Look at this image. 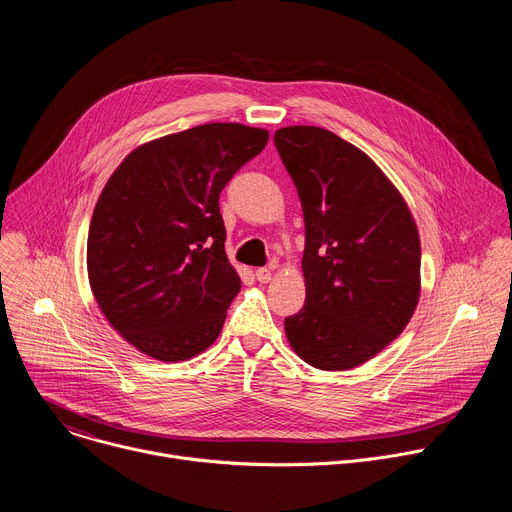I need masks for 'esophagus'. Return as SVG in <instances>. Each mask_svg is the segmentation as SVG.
Here are the masks:
<instances>
[{
    "instance_id": "obj_1",
    "label": "esophagus",
    "mask_w": 512,
    "mask_h": 512,
    "mask_svg": "<svg viewBox=\"0 0 512 512\" xmlns=\"http://www.w3.org/2000/svg\"><path fill=\"white\" fill-rule=\"evenodd\" d=\"M271 269H267V267H261V269H257L255 271V277H257V281L259 283H269L271 281Z\"/></svg>"
}]
</instances>
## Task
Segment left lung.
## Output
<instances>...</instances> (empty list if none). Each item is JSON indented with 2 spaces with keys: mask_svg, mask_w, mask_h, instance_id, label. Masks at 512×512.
Returning a JSON list of instances; mask_svg holds the SVG:
<instances>
[{
  "mask_svg": "<svg viewBox=\"0 0 512 512\" xmlns=\"http://www.w3.org/2000/svg\"><path fill=\"white\" fill-rule=\"evenodd\" d=\"M273 141L306 223V306L285 318L287 342L320 371L360 367L405 330L417 308L415 218L385 172L336 133L291 125Z\"/></svg>",
  "mask_w": 512,
  "mask_h": 512,
  "instance_id": "left-lung-1",
  "label": "left lung"
}]
</instances>
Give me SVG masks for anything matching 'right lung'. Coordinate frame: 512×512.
I'll return each instance as SVG.
<instances>
[{"label": "right lung", "mask_w": 512, "mask_h": 512, "mask_svg": "<svg viewBox=\"0 0 512 512\" xmlns=\"http://www.w3.org/2000/svg\"><path fill=\"white\" fill-rule=\"evenodd\" d=\"M267 139L261 127L198 125L137 145L107 180L89 227V283L139 352L180 362L221 334L241 277L218 196Z\"/></svg>", "instance_id": "1"}]
</instances>
